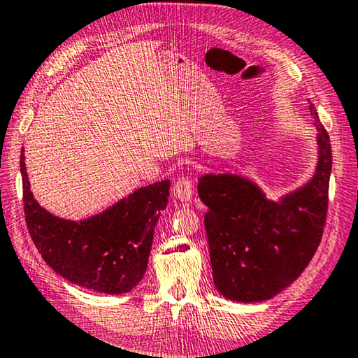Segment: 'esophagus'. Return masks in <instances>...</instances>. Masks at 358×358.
I'll return each mask as SVG.
<instances>
[{
    "instance_id": "esophagus-1",
    "label": "esophagus",
    "mask_w": 358,
    "mask_h": 358,
    "mask_svg": "<svg viewBox=\"0 0 358 358\" xmlns=\"http://www.w3.org/2000/svg\"><path fill=\"white\" fill-rule=\"evenodd\" d=\"M173 194L178 197L180 201H191L192 194H194V188H192V181L189 177H178L173 183Z\"/></svg>"
}]
</instances>
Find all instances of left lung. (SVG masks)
<instances>
[{
  "label": "left lung",
  "instance_id": "1",
  "mask_svg": "<svg viewBox=\"0 0 358 358\" xmlns=\"http://www.w3.org/2000/svg\"><path fill=\"white\" fill-rule=\"evenodd\" d=\"M319 164L304 188L272 202L252 181L206 175L197 191L206 223L215 287L241 303L264 301L296 280L322 241L331 173L330 135L317 117Z\"/></svg>",
  "mask_w": 358,
  "mask_h": 358
}]
</instances>
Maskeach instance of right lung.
<instances>
[{
    "mask_svg": "<svg viewBox=\"0 0 358 358\" xmlns=\"http://www.w3.org/2000/svg\"><path fill=\"white\" fill-rule=\"evenodd\" d=\"M24 159L22 150L25 221L43 259L79 287L110 294L132 290L148 266L155 226L169 202L170 181L140 188L103 213L76 223L39 207Z\"/></svg>",
    "mask_w": 358,
    "mask_h": 358,
    "instance_id": "1",
    "label": "right lung"
}]
</instances>
